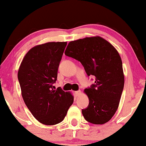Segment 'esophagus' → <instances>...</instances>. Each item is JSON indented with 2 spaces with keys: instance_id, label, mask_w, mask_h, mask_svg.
Here are the masks:
<instances>
[{
  "instance_id": "1",
  "label": "esophagus",
  "mask_w": 146,
  "mask_h": 146,
  "mask_svg": "<svg viewBox=\"0 0 146 146\" xmlns=\"http://www.w3.org/2000/svg\"><path fill=\"white\" fill-rule=\"evenodd\" d=\"M75 93H76V95L77 96H79V95H81V91L79 90V91H75Z\"/></svg>"
}]
</instances>
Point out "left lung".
I'll return each mask as SVG.
<instances>
[{"label":"left lung","mask_w":146,"mask_h":146,"mask_svg":"<svg viewBox=\"0 0 146 146\" xmlns=\"http://www.w3.org/2000/svg\"><path fill=\"white\" fill-rule=\"evenodd\" d=\"M65 55L81 63L95 84L84 92L89 104L82 110L87 121L103 125L112 118L119 106L125 84L123 63L117 50L103 38L86 37L68 43Z\"/></svg>","instance_id":"1"}]
</instances>
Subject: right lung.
Instances as JSON below:
<instances>
[{
	"label": "right lung",
	"mask_w": 146,
	"mask_h": 146,
	"mask_svg": "<svg viewBox=\"0 0 146 146\" xmlns=\"http://www.w3.org/2000/svg\"><path fill=\"white\" fill-rule=\"evenodd\" d=\"M66 44L67 42H49L34 46L18 70L23 100L36 119L45 125L61 123L74 102L71 93L53 87Z\"/></svg>",
	"instance_id": "add662e5"
}]
</instances>
